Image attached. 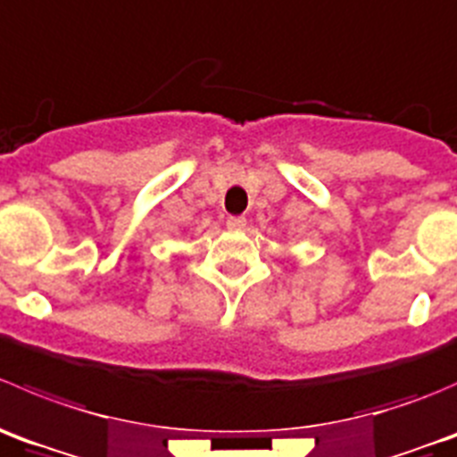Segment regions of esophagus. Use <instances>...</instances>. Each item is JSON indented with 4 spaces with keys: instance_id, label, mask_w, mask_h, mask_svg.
Returning a JSON list of instances; mask_svg holds the SVG:
<instances>
[{
    "instance_id": "esophagus-1",
    "label": "esophagus",
    "mask_w": 457,
    "mask_h": 457,
    "mask_svg": "<svg viewBox=\"0 0 457 457\" xmlns=\"http://www.w3.org/2000/svg\"><path fill=\"white\" fill-rule=\"evenodd\" d=\"M227 227H228L230 230L244 228V227H246V220H244V218H235V215H230V218L227 220Z\"/></svg>"
}]
</instances>
